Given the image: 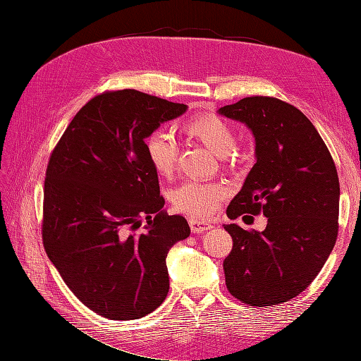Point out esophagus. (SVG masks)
<instances>
[{"label": "esophagus", "instance_id": "1", "mask_svg": "<svg viewBox=\"0 0 361 361\" xmlns=\"http://www.w3.org/2000/svg\"><path fill=\"white\" fill-rule=\"evenodd\" d=\"M188 223H190L192 233H203L206 231H209V228H212V224L206 223L203 220H197V218H190Z\"/></svg>", "mask_w": 361, "mask_h": 361}]
</instances>
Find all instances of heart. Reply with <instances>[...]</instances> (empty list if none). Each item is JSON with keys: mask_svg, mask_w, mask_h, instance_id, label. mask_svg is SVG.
I'll use <instances>...</instances> for the list:
<instances>
[{"mask_svg": "<svg viewBox=\"0 0 361 361\" xmlns=\"http://www.w3.org/2000/svg\"><path fill=\"white\" fill-rule=\"evenodd\" d=\"M185 130L203 141L218 155L228 154L235 145L233 128L214 114H202L187 120ZM145 149L154 170L162 176H171L179 157V145L174 135L166 129L152 130L145 141ZM226 194L227 190L221 182L188 179L171 191V202L180 212L209 216L216 211Z\"/></svg>", "mask_w": 361, "mask_h": 361, "instance_id": "obj_1", "label": "heart"}]
</instances>
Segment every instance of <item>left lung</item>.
Wrapping results in <instances>:
<instances>
[{"label":"left lung","mask_w":361,"mask_h":361,"mask_svg":"<svg viewBox=\"0 0 361 361\" xmlns=\"http://www.w3.org/2000/svg\"><path fill=\"white\" fill-rule=\"evenodd\" d=\"M220 114L245 123L256 140V164L227 216L268 218L264 232L226 224L233 247L224 259L226 286L256 307L286 302L310 286L336 244L338 176L333 157L298 108L271 96H250Z\"/></svg>","instance_id":"1"}]
</instances>
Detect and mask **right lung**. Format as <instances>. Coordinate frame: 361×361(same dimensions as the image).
<instances>
[{"label":"right lung","instance_id":"right-lung-1","mask_svg":"<svg viewBox=\"0 0 361 361\" xmlns=\"http://www.w3.org/2000/svg\"><path fill=\"white\" fill-rule=\"evenodd\" d=\"M185 111L134 89L108 90L76 113L49 157L43 247L75 297L104 318H143L169 293L166 257L190 226L161 211L145 140Z\"/></svg>","mask_w":361,"mask_h":361}]
</instances>
